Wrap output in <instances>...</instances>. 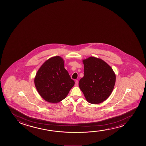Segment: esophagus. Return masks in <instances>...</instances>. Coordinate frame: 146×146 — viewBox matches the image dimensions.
<instances>
[{
  "label": "esophagus",
  "mask_w": 146,
  "mask_h": 146,
  "mask_svg": "<svg viewBox=\"0 0 146 146\" xmlns=\"http://www.w3.org/2000/svg\"><path fill=\"white\" fill-rule=\"evenodd\" d=\"M78 83H79V82H78V80H76V81H75V86H78Z\"/></svg>",
  "instance_id": "1"
}]
</instances>
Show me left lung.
<instances>
[{"instance_id": "obj_1", "label": "left lung", "mask_w": 146, "mask_h": 146, "mask_svg": "<svg viewBox=\"0 0 146 146\" xmlns=\"http://www.w3.org/2000/svg\"><path fill=\"white\" fill-rule=\"evenodd\" d=\"M84 75L79 86L91 104H99L109 97L114 89L116 75L107 63L99 58L90 57L83 61Z\"/></svg>"}]
</instances>
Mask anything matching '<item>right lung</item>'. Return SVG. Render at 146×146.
I'll return each mask as SVG.
<instances>
[{
  "mask_svg": "<svg viewBox=\"0 0 146 146\" xmlns=\"http://www.w3.org/2000/svg\"><path fill=\"white\" fill-rule=\"evenodd\" d=\"M64 61L59 56L49 59L36 73L34 83L44 100L56 103L66 98L75 82L64 68Z\"/></svg>",
  "mask_w": 146,
  "mask_h": 146,
  "instance_id": "right-lung-1",
  "label": "right lung"
}]
</instances>
